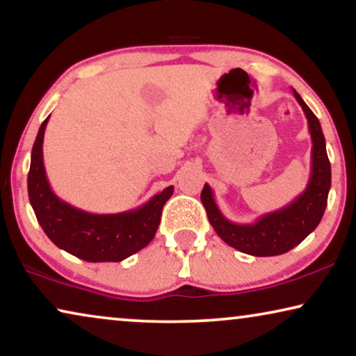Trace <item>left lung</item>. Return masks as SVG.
I'll list each match as a JSON object with an SVG mask.
<instances>
[{"label":"left lung","instance_id":"obj_1","mask_svg":"<svg viewBox=\"0 0 356 356\" xmlns=\"http://www.w3.org/2000/svg\"><path fill=\"white\" fill-rule=\"evenodd\" d=\"M293 95L308 120L311 140V175L306 189L279 211L264 213L252 223H235L218 209L209 184H204L201 201L209 222L228 246L251 256H279L293 250L316 230L327 206L330 189V162L319 120L293 89Z\"/></svg>","mask_w":356,"mask_h":356}]
</instances>
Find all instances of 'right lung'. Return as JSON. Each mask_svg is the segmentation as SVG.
Returning <instances> with one entry per match:
<instances>
[{"label": "right lung", "mask_w": 356, "mask_h": 356, "mask_svg": "<svg viewBox=\"0 0 356 356\" xmlns=\"http://www.w3.org/2000/svg\"><path fill=\"white\" fill-rule=\"evenodd\" d=\"M48 118L33 143L27 177L29 201L47 236L60 250L87 262H120L147 246L155 236L173 186L126 212L90 213L71 206L53 193L43 165V136Z\"/></svg>", "instance_id": "1"}]
</instances>
